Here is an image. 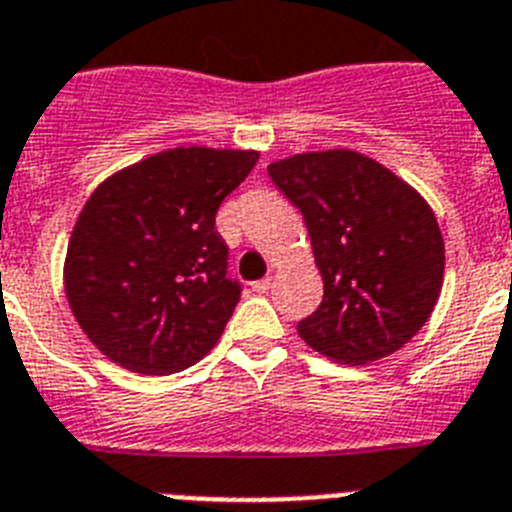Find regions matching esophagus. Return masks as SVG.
I'll return each instance as SVG.
<instances>
[{"mask_svg": "<svg viewBox=\"0 0 512 512\" xmlns=\"http://www.w3.org/2000/svg\"><path fill=\"white\" fill-rule=\"evenodd\" d=\"M271 284H274V279L264 277V279H259V282H253L251 289H253V292H269Z\"/></svg>", "mask_w": 512, "mask_h": 512, "instance_id": "1", "label": "esophagus"}]
</instances>
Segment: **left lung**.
Masks as SVG:
<instances>
[{
  "mask_svg": "<svg viewBox=\"0 0 512 512\" xmlns=\"http://www.w3.org/2000/svg\"><path fill=\"white\" fill-rule=\"evenodd\" d=\"M300 207L323 302L297 323L310 348L338 364L395 354L431 318L443 284V238L428 202L364 153H297L269 166Z\"/></svg>",
  "mask_w": 512,
  "mask_h": 512,
  "instance_id": "obj_1",
  "label": "left lung"
}]
</instances>
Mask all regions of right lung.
Listing matches in <instances>:
<instances>
[{
	"instance_id": "1",
	"label": "right lung",
	"mask_w": 512,
	"mask_h": 512,
	"mask_svg": "<svg viewBox=\"0 0 512 512\" xmlns=\"http://www.w3.org/2000/svg\"><path fill=\"white\" fill-rule=\"evenodd\" d=\"M256 151L169 148L104 179L71 233L63 287L76 323L115 364L174 374L223 336L241 300L217 207Z\"/></svg>"
}]
</instances>
